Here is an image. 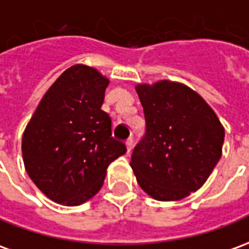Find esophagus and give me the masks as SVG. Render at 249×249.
<instances>
[{
    "instance_id": "esophagus-1",
    "label": "esophagus",
    "mask_w": 249,
    "mask_h": 249,
    "mask_svg": "<svg viewBox=\"0 0 249 249\" xmlns=\"http://www.w3.org/2000/svg\"><path fill=\"white\" fill-rule=\"evenodd\" d=\"M133 146H134V141H133V138H128L127 141H126V147H127V153H130V152L133 150Z\"/></svg>"
}]
</instances>
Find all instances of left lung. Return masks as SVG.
Instances as JSON below:
<instances>
[{"label": "left lung", "instance_id": "8db88e82", "mask_svg": "<svg viewBox=\"0 0 249 249\" xmlns=\"http://www.w3.org/2000/svg\"><path fill=\"white\" fill-rule=\"evenodd\" d=\"M135 89L146 121L130 162L137 181L154 199H183L203 186L221 159L224 127L183 84L164 80Z\"/></svg>", "mask_w": 249, "mask_h": 249}]
</instances>
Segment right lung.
<instances>
[{"label": "right lung", "mask_w": 249, "mask_h": 249, "mask_svg": "<svg viewBox=\"0 0 249 249\" xmlns=\"http://www.w3.org/2000/svg\"><path fill=\"white\" fill-rule=\"evenodd\" d=\"M108 81L74 65L58 77L32 115L21 142L27 174L46 196L77 206L99 193L108 165L126 153L102 109Z\"/></svg>", "instance_id": "1"}]
</instances>
